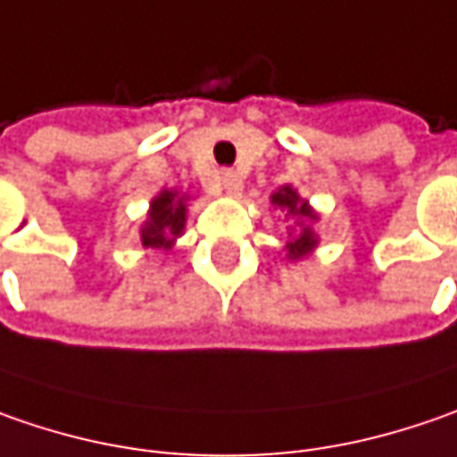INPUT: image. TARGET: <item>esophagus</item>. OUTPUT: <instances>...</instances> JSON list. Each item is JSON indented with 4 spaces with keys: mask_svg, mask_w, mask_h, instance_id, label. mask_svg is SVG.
Returning <instances> with one entry per match:
<instances>
[{
    "mask_svg": "<svg viewBox=\"0 0 457 457\" xmlns=\"http://www.w3.org/2000/svg\"><path fill=\"white\" fill-rule=\"evenodd\" d=\"M220 181H222V189H225L228 196H237V194L243 191V181H240V176H237V173H232V170H222Z\"/></svg>",
    "mask_w": 457,
    "mask_h": 457,
    "instance_id": "34e87169",
    "label": "esophagus"
}]
</instances>
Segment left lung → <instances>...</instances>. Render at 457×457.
Instances as JSON below:
<instances>
[{"label":"left lung","mask_w":457,"mask_h":457,"mask_svg":"<svg viewBox=\"0 0 457 457\" xmlns=\"http://www.w3.org/2000/svg\"><path fill=\"white\" fill-rule=\"evenodd\" d=\"M270 204H273V209H281L284 220L291 222L287 228L288 240L284 245L287 261L296 263V261L307 258L320 248V237L314 232V222H320V212L312 207L304 196H299V191L287 184V187L270 194Z\"/></svg>","instance_id":"8db88e82"}]
</instances>
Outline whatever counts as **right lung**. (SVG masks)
Here are the masks:
<instances>
[{"instance_id":"1","label":"right lung","mask_w":457,"mask_h":457,"mask_svg":"<svg viewBox=\"0 0 457 457\" xmlns=\"http://www.w3.org/2000/svg\"><path fill=\"white\" fill-rule=\"evenodd\" d=\"M187 214H189V194L179 189H161L145 212V220L140 225V240L143 248L170 250L176 240L187 229Z\"/></svg>"}]
</instances>
